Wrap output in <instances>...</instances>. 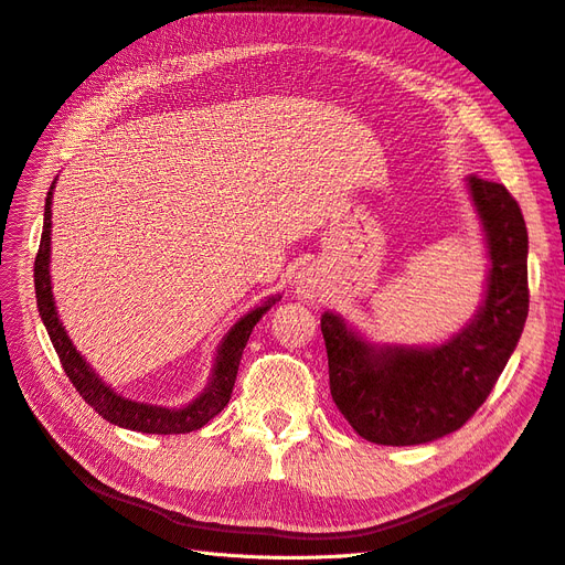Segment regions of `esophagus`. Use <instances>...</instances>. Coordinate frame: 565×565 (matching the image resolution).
Segmentation results:
<instances>
[{
    "instance_id": "obj_1",
    "label": "esophagus",
    "mask_w": 565,
    "mask_h": 565,
    "mask_svg": "<svg viewBox=\"0 0 565 565\" xmlns=\"http://www.w3.org/2000/svg\"><path fill=\"white\" fill-rule=\"evenodd\" d=\"M323 288H326V284H323L321 271L312 269V267L298 271L294 279V294L300 300H317L323 294Z\"/></svg>"
}]
</instances>
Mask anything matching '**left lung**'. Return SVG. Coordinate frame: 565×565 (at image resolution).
<instances>
[{
  "label": "left lung",
  "mask_w": 565,
  "mask_h": 565,
  "mask_svg": "<svg viewBox=\"0 0 565 565\" xmlns=\"http://www.w3.org/2000/svg\"><path fill=\"white\" fill-rule=\"evenodd\" d=\"M488 271L479 309L429 348L373 342L335 312L321 315L331 394L354 431L380 446H417L460 429L495 387L527 317V232L500 183L467 178Z\"/></svg>",
  "instance_id": "left-lung-1"
}]
</instances>
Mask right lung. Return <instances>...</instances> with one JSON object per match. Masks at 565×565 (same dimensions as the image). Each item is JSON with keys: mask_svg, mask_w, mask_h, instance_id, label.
<instances>
[{"mask_svg": "<svg viewBox=\"0 0 565 565\" xmlns=\"http://www.w3.org/2000/svg\"><path fill=\"white\" fill-rule=\"evenodd\" d=\"M58 180V178H56ZM56 180H53L46 204H44V230H42V242L38 260H34V294H38V307L40 317L46 326L49 338L53 342V350H56L63 369L70 377L72 385L77 387L84 402L94 408L107 423H113L124 429H134L142 434H188L194 429H202L209 420L221 413L230 396L236 380V371H239V361L244 354L246 342L250 338L253 326H256L267 309L275 305L281 296H271L265 302L256 305L246 312L242 319L232 323V329L223 335L221 344L215 350L211 377L206 387L199 392L190 404L167 408L157 404H145L134 402V398L121 396L115 387L107 385V382L90 369V363L82 356V352L75 348V342L70 340L65 326L58 317L56 300H53V288H51V204H53V188H56Z\"/></svg>", "mask_w": 565, "mask_h": 565, "instance_id": "right-lung-1", "label": "right lung"}]
</instances>
